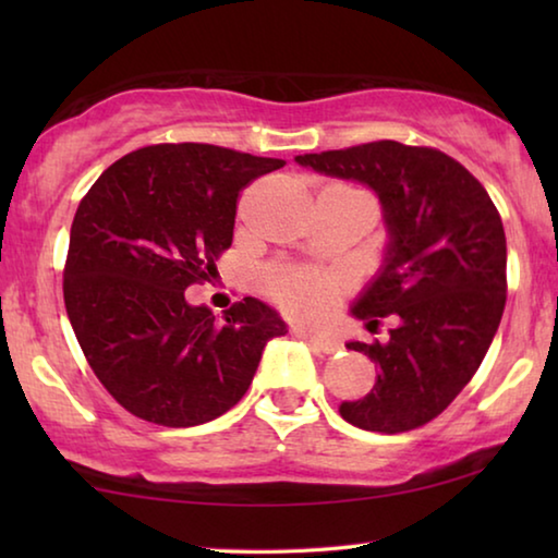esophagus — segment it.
<instances>
[{"label":"esophagus","instance_id":"obj_1","mask_svg":"<svg viewBox=\"0 0 558 558\" xmlns=\"http://www.w3.org/2000/svg\"><path fill=\"white\" fill-rule=\"evenodd\" d=\"M292 332H295L300 339H305V342H310L315 349H319V352H325V354H335V352H339V349H342V342H339V339L332 337V335L307 332V329H302V327H295Z\"/></svg>","mask_w":558,"mask_h":558}]
</instances>
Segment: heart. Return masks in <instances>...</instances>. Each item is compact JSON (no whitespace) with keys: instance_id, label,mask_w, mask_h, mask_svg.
<instances>
[{"instance_id":"1","label":"heart","mask_w":558,"mask_h":558,"mask_svg":"<svg viewBox=\"0 0 558 558\" xmlns=\"http://www.w3.org/2000/svg\"><path fill=\"white\" fill-rule=\"evenodd\" d=\"M327 192L342 196H364L349 186H329ZM366 199V196H364ZM347 290V280L337 272H323L313 268L280 266L268 272L266 292L278 307L298 319H319Z\"/></svg>"}]
</instances>
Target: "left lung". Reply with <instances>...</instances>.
Wrapping results in <instances>:
<instances>
[{
  "label": "left lung",
  "instance_id": "left-lung-1",
  "mask_svg": "<svg viewBox=\"0 0 558 558\" xmlns=\"http://www.w3.org/2000/svg\"><path fill=\"white\" fill-rule=\"evenodd\" d=\"M295 162L372 186L384 206V268L352 315L386 342H349L379 369L372 393L339 405L356 428L405 433L426 426L483 364L505 313L507 241L485 186L436 147L379 140Z\"/></svg>",
  "mask_w": 558,
  "mask_h": 558
}]
</instances>
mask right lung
<instances>
[{"label":"right lung","instance_id":"add662e5","mask_svg":"<svg viewBox=\"0 0 558 558\" xmlns=\"http://www.w3.org/2000/svg\"><path fill=\"white\" fill-rule=\"evenodd\" d=\"M282 159L229 147L149 145L118 159L73 216L63 302L93 374L122 409L169 428L219 418L243 399L276 310L243 298L216 323L184 290L231 248L235 204Z\"/></svg>","mask_w":558,"mask_h":558}]
</instances>
